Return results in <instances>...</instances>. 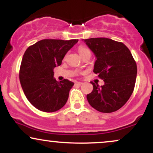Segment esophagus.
<instances>
[{
  "label": "esophagus",
  "mask_w": 153,
  "mask_h": 153,
  "mask_svg": "<svg viewBox=\"0 0 153 153\" xmlns=\"http://www.w3.org/2000/svg\"><path fill=\"white\" fill-rule=\"evenodd\" d=\"M82 82H75V85H82Z\"/></svg>",
  "instance_id": "esophagus-1"
}]
</instances>
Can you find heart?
<instances>
[{
	"mask_svg": "<svg viewBox=\"0 0 153 153\" xmlns=\"http://www.w3.org/2000/svg\"><path fill=\"white\" fill-rule=\"evenodd\" d=\"M78 51H79V53H80V55H82V54H83L84 53H86V52H90L89 50H88L87 48H85V47H79Z\"/></svg>",
	"mask_w": 153,
	"mask_h": 153,
	"instance_id": "heart-1",
	"label": "heart"
}]
</instances>
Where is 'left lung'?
Masks as SVG:
<instances>
[{"instance_id": "8db88e82", "label": "left lung", "mask_w": 153, "mask_h": 153, "mask_svg": "<svg viewBox=\"0 0 153 153\" xmlns=\"http://www.w3.org/2000/svg\"><path fill=\"white\" fill-rule=\"evenodd\" d=\"M82 41L96 58L94 72L104 81L101 86L91 82L94 89L87 95L88 101L100 112L116 111L127 103L134 90L137 73L136 62L122 42L103 37Z\"/></svg>"}]
</instances>
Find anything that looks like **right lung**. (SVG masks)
<instances>
[{"mask_svg": "<svg viewBox=\"0 0 153 153\" xmlns=\"http://www.w3.org/2000/svg\"><path fill=\"white\" fill-rule=\"evenodd\" d=\"M78 39H42L26 50L19 80L26 99L37 109L54 112L65 106L74 82L57 81L54 68L62 64L65 55Z\"/></svg>", "mask_w": 153, "mask_h": 153, "instance_id": "1", "label": "right lung"}]
</instances>
